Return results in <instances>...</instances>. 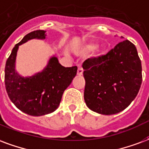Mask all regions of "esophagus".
<instances>
[{"mask_svg": "<svg viewBox=\"0 0 149 149\" xmlns=\"http://www.w3.org/2000/svg\"><path fill=\"white\" fill-rule=\"evenodd\" d=\"M83 72H84V70H83V69L81 68V67H79V68H78V69H77V74L78 75H82L83 74Z\"/></svg>", "mask_w": 149, "mask_h": 149, "instance_id": "34e87169", "label": "esophagus"}]
</instances>
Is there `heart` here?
<instances>
[{"label": "heart", "instance_id": "b5f03b06", "mask_svg": "<svg viewBox=\"0 0 149 149\" xmlns=\"http://www.w3.org/2000/svg\"><path fill=\"white\" fill-rule=\"evenodd\" d=\"M97 44L95 42H89L88 43L85 44L84 46V49L87 50V51H91L96 48Z\"/></svg>", "mask_w": 149, "mask_h": 149}]
</instances>
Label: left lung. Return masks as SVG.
I'll return each instance as SVG.
<instances>
[{
  "label": "left lung",
  "mask_w": 149,
  "mask_h": 149,
  "mask_svg": "<svg viewBox=\"0 0 149 149\" xmlns=\"http://www.w3.org/2000/svg\"><path fill=\"white\" fill-rule=\"evenodd\" d=\"M82 66L84 101L91 111L117 114L136 98L142 83V67L130 41H122L107 54L88 58Z\"/></svg>",
  "instance_id": "left-lung-1"
}]
</instances>
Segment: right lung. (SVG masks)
Wrapping results in <instances>:
<instances>
[{
  "mask_svg": "<svg viewBox=\"0 0 149 149\" xmlns=\"http://www.w3.org/2000/svg\"><path fill=\"white\" fill-rule=\"evenodd\" d=\"M46 38V31L37 30L28 33L13 47L4 69V83L11 101L20 111L32 116L52 113L60 104L64 91L77 75V67H64L57 58H50L42 72L29 78L19 76L15 61L19 46L32 38Z\"/></svg>",
  "mask_w": 149,
  "mask_h": 149,
  "instance_id": "obj_1",
  "label": "right lung"
}]
</instances>
